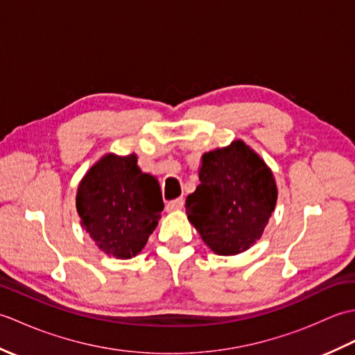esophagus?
<instances>
[{
  "mask_svg": "<svg viewBox=\"0 0 355 355\" xmlns=\"http://www.w3.org/2000/svg\"><path fill=\"white\" fill-rule=\"evenodd\" d=\"M183 205H184V200H183V198L172 200V201L168 202V205H166V210H168V212H173V210H180V209H182Z\"/></svg>",
  "mask_w": 355,
  "mask_h": 355,
  "instance_id": "esophagus-1",
  "label": "esophagus"
}]
</instances>
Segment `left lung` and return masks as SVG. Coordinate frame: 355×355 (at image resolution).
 Wrapping results in <instances>:
<instances>
[{"label":"left lung","mask_w":355,"mask_h":355,"mask_svg":"<svg viewBox=\"0 0 355 355\" xmlns=\"http://www.w3.org/2000/svg\"><path fill=\"white\" fill-rule=\"evenodd\" d=\"M200 184L186 200L187 220L216 254L233 256L256 244L277 201L273 172L241 139L201 157Z\"/></svg>","instance_id":"obj_1"}]
</instances>
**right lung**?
<instances>
[{"mask_svg": "<svg viewBox=\"0 0 355 355\" xmlns=\"http://www.w3.org/2000/svg\"><path fill=\"white\" fill-rule=\"evenodd\" d=\"M163 207L157 177L141 172L134 153L101 157L76 192L82 229L99 250L116 259H131L143 250Z\"/></svg>", "mask_w": 355, "mask_h": 355, "instance_id": "obj_1", "label": "right lung"}]
</instances>
